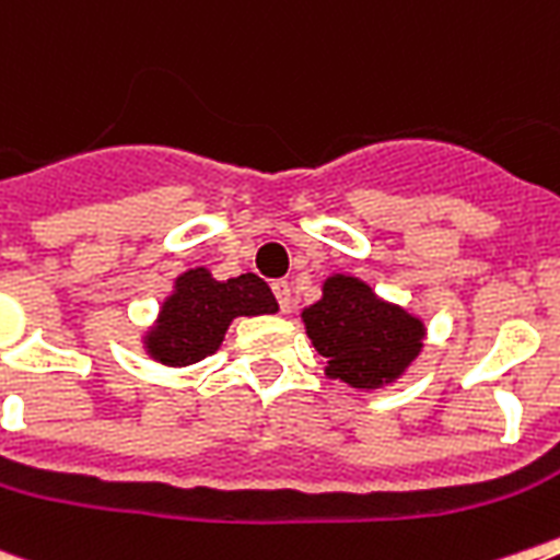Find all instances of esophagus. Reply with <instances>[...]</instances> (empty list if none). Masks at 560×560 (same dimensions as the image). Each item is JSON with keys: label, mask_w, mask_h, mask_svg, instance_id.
Instances as JSON below:
<instances>
[{"label": "esophagus", "mask_w": 560, "mask_h": 560, "mask_svg": "<svg viewBox=\"0 0 560 560\" xmlns=\"http://www.w3.org/2000/svg\"><path fill=\"white\" fill-rule=\"evenodd\" d=\"M272 293L279 299V307L288 313L290 302H293V288H290L288 281H272Z\"/></svg>", "instance_id": "34e87169"}]
</instances>
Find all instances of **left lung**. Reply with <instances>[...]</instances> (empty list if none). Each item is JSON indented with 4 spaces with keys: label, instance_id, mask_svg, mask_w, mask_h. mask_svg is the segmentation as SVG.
<instances>
[{
    "label": "left lung",
    "instance_id": "obj_1",
    "mask_svg": "<svg viewBox=\"0 0 560 560\" xmlns=\"http://www.w3.org/2000/svg\"><path fill=\"white\" fill-rule=\"evenodd\" d=\"M302 322L324 359V375L361 393L401 382L427 341L424 318L352 272H330L322 299L302 310Z\"/></svg>",
    "mask_w": 560,
    "mask_h": 560
}]
</instances>
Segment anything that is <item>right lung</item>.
<instances>
[{
	"mask_svg": "<svg viewBox=\"0 0 560 560\" xmlns=\"http://www.w3.org/2000/svg\"><path fill=\"white\" fill-rule=\"evenodd\" d=\"M272 313H279V302L256 272L222 281L208 267H190L173 279L156 318L144 327L142 350L162 368H192L222 347L236 318Z\"/></svg>",
	"mask_w": 560,
	"mask_h": 560,
	"instance_id": "right-lung-1",
	"label": "right lung"
}]
</instances>
